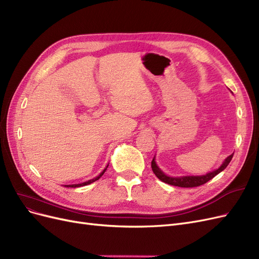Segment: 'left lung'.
Returning a JSON list of instances; mask_svg holds the SVG:
<instances>
[{"label":"left lung","mask_w":259,"mask_h":259,"mask_svg":"<svg viewBox=\"0 0 259 259\" xmlns=\"http://www.w3.org/2000/svg\"><path fill=\"white\" fill-rule=\"evenodd\" d=\"M233 156H234V153L229 155L224 160V163H223L221 165V167L218 168L217 170H213V171L208 172L207 175H203V176H185V177H178V178L168 177L157 167L154 158L152 159V162H151V167H152V170L158 179L167 184L179 186V187H196V186H199V185L207 183L208 181L213 179V178H214L217 175H219L221 171L224 170V169L230 163V160H231V158H233Z\"/></svg>","instance_id":"1"}]
</instances>
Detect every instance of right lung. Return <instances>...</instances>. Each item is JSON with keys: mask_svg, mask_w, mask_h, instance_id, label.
Wrapping results in <instances>:
<instances>
[{"mask_svg": "<svg viewBox=\"0 0 259 259\" xmlns=\"http://www.w3.org/2000/svg\"><path fill=\"white\" fill-rule=\"evenodd\" d=\"M108 167V166H107ZM107 167L104 169V170L102 171V174L99 176V177H96V178H94V179H92V180H89V181H87V182H83V183H80V184H72V185H65L66 187H79V186H84V185H88V184H91V183H93V182H95L96 180H99L100 178L104 175V172L106 171V169H107Z\"/></svg>", "mask_w": 259, "mask_h": 259, "instance_id": "right-lung-1", "label": "right lung"}]
</instances>
